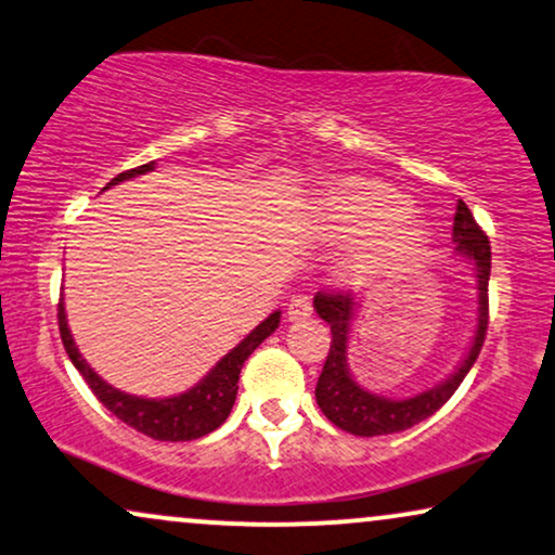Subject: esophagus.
<instances>
[{
	"label": "esophagus",
	"mask_w": 555,
	"mask_h": 555,
	"mask_svg": "<svg viewBox=\"0 0 555 555\" xmlns=\"http://www.w3.org/2000/svg\"><path fill=\"white\" fill-rule=\"evenodd\" d=\"M286 315H289V320H305L312 315V302L310 297H295L289 302V307H286Z\"/></svg>",
	"instance_id": "34e87169"
}]
</instances>
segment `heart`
Returning a JSON list of instances; mask_svg holds the SVG:
<instances>
[{
  "label": "heart",
  "instance_id": "1",
  "mask_svg": "<svg viewBox=\"0 0 555 555\" xmlns=\"http://www.w3.org/2000/svg\"><path fill=\"white\" fill-rule=\"evenodd\" d=\"M405 211H409V198L379 180L344 178L325 189L318 204V219L325 235L331 237L362 235L385 222L403 219L379 230L370 245L353 253L344 263L346 276H372V273L403 263L424 248V230L411 217H403Z\"/></svg>",
  "mask_w": 555,
  "mask_h": 555
}]
</instances>
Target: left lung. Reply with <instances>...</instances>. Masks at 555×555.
<instances>
[{"label":"left lung","mask_w":555,"mask_h":555,"mask_svg":"<svg viewBox=\"0 0 555 555\" xmlns=\"http://www.w3.org/2000/svg\"><path fill=\"white\" fill-rule=\"evenodd\" d=\"M452 240L457 243V253L476 266L478 279V328L476 338L468 357L463 364L444 379L442 385L431 387V390L418 392V396L405 400H390L375 392L364 390L362 385L353 383L349 375V364H346V349H349V331L353 310V295L349 292H318L315 295V310L318 315L331 325V349L325 357L323 372L318 377L315 398L320 411L325 418L338 426V429L357 434V437H379V434H396L403 429H411L431 413H437L452 392L457 390L470 366L476 364L480 346L486 341V328H489V276H491V245L489 235L480 230L468 206L457 202L455 224H452Z\"/></svg>","instance_id":"1"}]
</instances>
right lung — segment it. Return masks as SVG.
Listing matches in <instances>:
<instances>
[{
    "label": "right lung",
    "mask_w": 555,
    "mask_h": 555,
    "mask_svg": "<svg viewBox=\"0 0 555 555\" xmlns=\"http://www.w3.org/2000/svg\"><path fill=\"white\" fill-rule=\"evenodd\" d=\"M152 168H155V163H146L133 170L118 172L105 189L121 183V180L144 176V172H150ZM279 318H282V312H271V315L266 318L256 331H250L224 359H219V364L214 366L209 375H206L196 387L185 390L183 396L157 400L129 396V392L116 390V387L105 383L103 377H98L75 346L69 325H66L64 302H59V333H62L64 349L69 353L72 364L77 366L79 375L85 377V383L90 385V390L95 392V398L113 413V416L121 418L124 424H129L131 429L142 431L152 439H159V442H191V439L204 437V434L214 431L217 426H222L227 422V416H230L237 398L240 370H243L245 359H248L250 353L279 328Z\"/></svg>",
    "instance_id": "add662e5"
}]
</instances>
